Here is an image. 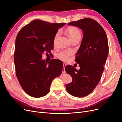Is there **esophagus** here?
Masks as SVG:
<instances>
[{
	"instance_id": "1",
	"label": "esophagus",
	"mask_w": 122,
	"mask_h": 122,
	"mask_svg": "<svg viewBox=\"0 0 122 122\" xmlns=\"http://www.w3.org/2000/svg\"><path fill=\"white\" fill-rule=\"evenodd\" d=\"M66 64L64 63L63 64V71H62V73L63 74H64V73H66V71H65V67H66Z\"/></svg>"
}]
</instances>
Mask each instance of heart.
Instances as JSON below:
<instances>
[{
    "mask_svg": "<svg viewBox=\"0 0 122 122\" xmlns=\"http://www.w3.org/2000/svg\"><path fill=\"white\" fill-rule=\"evenodd\" d=\"M65 33L68 35L71 40H73L76 39H81V31L76 27H69L65 30ZM60 36V33L59 32L56 33L54 37L53 43L54 45H56L58 40L59 37ZM72 51L68 50H64L60 52L58 54V57L63 60H67L69 57L72 55Z\"/></svg>",
    "mask_w": 122,
    "mask_h": 122,
    "instance_id": "obj_1",
    "label": "heart"
}]
</instances>
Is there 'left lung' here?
<instances>
[{"label":"left lung","instance_id":"left-lung-1","mask_svg":"<svg viewBox=\"0 0 122 122\" xmlns=\"http://www.w3.org/2000/svg\"><path fill=\"white\" fill-rule=\"evenodd\" d=\"M68 25L81 29L83 37L76 57L80 69L65 67L66 73L72 78L66 89L73 96L82 97L91 93L101 79L108 54V40L102 27L93 19L84 18Z\"/></svg>","mask_w":122,"mask_h":122}]
</instances>
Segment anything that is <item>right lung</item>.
I'll list each match as a JSON object with an SVG mask.
<instances>
[{"label": "right lung", "mask_w": 122, "mask_h": 122, "mask_svg": "<svg viewBox=\"0 0 122 122\" xmlns=\"http://www.w3.org/2000/svg\"><path fill=\"white\" fill-rule=\"evenodd\" d=\"M65 24L35 20L17 34L14 53L15 73L23 90L31 97L46 95L53 80L61 75L63 66L61 60L54 59L48 62L41 57L54 49L55 35Z\"/></svg>", "instance_id": "right-lung-1"}]
</instances>
